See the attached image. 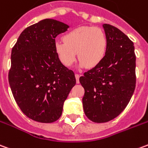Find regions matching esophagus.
<instances>
[{"mask_svg":"<svg viewBox=\"0 0 148 148\" xmlns=\"http://www.w3.org/2000/svg\"><path fill=\"white\" fill-rule=\"evenodd\" d=\"M75 77H76V82H77V83H79V77H80V75L76 74H75Z\"/></svg>","mask_w":148,"mask_h":148,"instance_id":"34e87169","label":"esophagus"}]
</instances>
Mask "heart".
<instances>
[{"label":"heart","mask_w":148,"mask_h":148,"mask_svg":"<svg viewBox=\"0 0 148 148\" xmlns=\"http://www.w3.org/2000/svg\"><path fill=\"white\" fill-rule=\"evenodd\" d=\"M107 39L99 28L82 26L69 31L64 41H56L54 50L60 62L66 66L73 65L76 58L79 67L93 68L99 66L106 56Z\"/></svg>","instance_id":"obj_1"}]
</instances>
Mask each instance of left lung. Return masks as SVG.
<instances>
[{
  "mask_svg": "<svg viewBox=\"0 0 148 148\" xmlns=\"http://www.w3.org/2000/svg\"><path fill=\"white\" fill-rule=\"evenodd\" d=\"M103 28L106 56L79 78L85 90V114L95 123H106L120 114L132 99L136 81L134 43L117 28L107 24Z\"/></svg>",
  "mask_w": 148,
  "mask_h": 148,
  "instance_id": "left-lung-1",
  "label": "left lung"
}]
</instances>
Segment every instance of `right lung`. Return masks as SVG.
Listing matches in <instances>:
<instances>
[{"label":"right lung","instance_id":"add662e5","mask_svg":"<svg viewBox=\"0 0 148 148\" xmlns=\"http://www.w3.org/2000/svg\"><path fill=\"white\" fill-rule=\"evenodd\" d=\"M70 27L44 19L24 29L13 46L9 82L14 99L27 117L39 123L57 121L76 84L74 73L60 62L55 38Z\"/></svg>","mask_w":148,"mask_h":148}]
</instances>
